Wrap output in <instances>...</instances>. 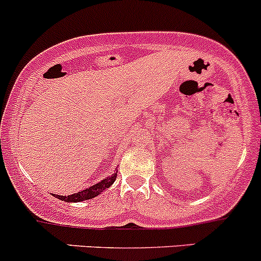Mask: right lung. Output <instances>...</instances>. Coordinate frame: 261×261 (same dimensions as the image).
Wrapping results in <instances>:
<instances>
[{
  "instance_id": "add662e5",
  "label": "right lung",
  "mask_w": 261,
  "mask_h": 261,
  "mask_svg": "<svg viewBox=\"0 0 261 261\" xmlns=\"http://www.w3.org/2000/svg\"><path fill=\"white\" fill-rule=\"evenodd\" d=\"M115 178H117V173H113L112 176L101 179L100 182H98V184L94 185V186H90L89 189L83 190L80 191V192L72 193V195H69V196H60V195H53V196H55V197L59 198V200L65 201V202H80V201H84V200H91V198L96 197L99 193L103 192L104 190L109 189V187L114 184Z\"/></svg>"
}]
</instances>
